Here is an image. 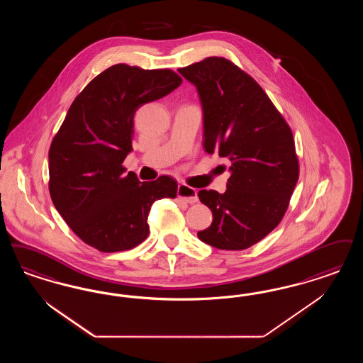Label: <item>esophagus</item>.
<instances>
[{"label":"esophagus","instance_id":"34e87169","mask_svg":"<svg viewBox=\"0 0 363 363\" xmlns=\"http://www.w3.org/2000/svg\"><path fill=\"white\" fill-rule=\"evenodd\" d=\"M178 197L189 203H194L199 201L196 189L190 188V186L185 185V184H179L178 185Z\"/></svg>","mask_w":363,"mask_h":363}]
</instances>
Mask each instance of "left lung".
<instances>
[{
    "label": "left lung",
    "mask_w": 363,
    "mask_h": 363,
    "mask_svg": "<svg viewBox=\"0 0 363 363\" xmlns=\"http://www.w3.org/2000/svg\"><path fill=\"white\" fill-rule=\"evenodd\" d=\"M178 72L197 87L205 151L231 163L225 193L199 191L213 221L197 236L220 250H245L272 233L289 206L298 179L293 133L257 81L231 60L209 57Z\"/></svg>",
    "instance_id": "1"
}]
</instances>
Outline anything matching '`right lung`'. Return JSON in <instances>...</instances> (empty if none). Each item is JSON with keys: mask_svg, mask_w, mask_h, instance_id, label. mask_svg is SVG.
Here are the masks:
<instances>
[{"mask_svg": "<svg viewBox=\"0 0 363 363\" xmlns=\"http://www.w3.org/2000/svg\"><path fill=\"white\" fill-rule=\"evenodd\" d=\"M181 84L169 69L118 63L75 97L48 151V189L59 215L89 246L116 252L140 245L151 205L177 196L174 178L140 182L123 162L132 151L135 112Z\"/></svg>", "mask_w": 363, "mask_h": 363, "instance_id": "1", "label": "right lung"}]
</instances>
